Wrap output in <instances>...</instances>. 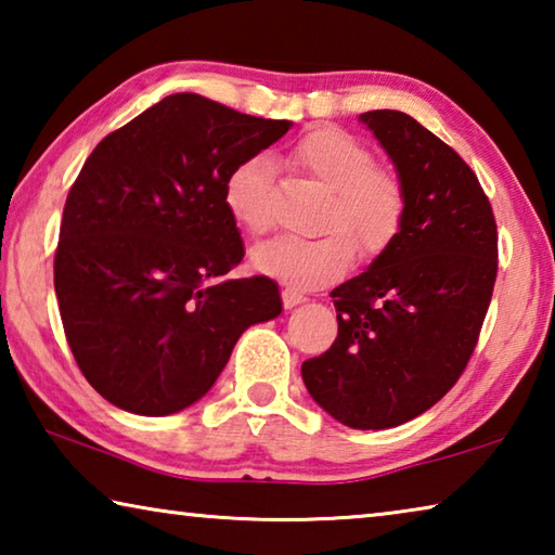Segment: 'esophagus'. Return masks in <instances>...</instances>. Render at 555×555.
<instances>
[{
	"label": "esophagus",
	"instance_id": "1",
	"mask_svg": "<svg viewBox=\"0 0 555 555\" xmlns=\"http://www.w3.org/2000/svg\"><path fill=\"white\" fill-rule=\"evenodd\" d=\"M281 300H284V308H296L298 304H304L306 296L300 294V291L286 286L284 291H281Z\"/></svg>",
	"mask_w": 555,
	"mask_h": 555
}]
</instances>
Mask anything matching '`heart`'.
Instances as JSON below:
<instances>
[{
    "label": "heart",
    "instance_id": "heart-1",
    "mask_svg": "<svg viewBox=\"0 0 555 555\" xmlns=\"http://www.w3.org/2000/svg\"><path fill=\"white\" fill-rule=\"evenodd\" d=\"M294 171L327 191L311 240L276 237L251 249V267L298 286H315L343 276L352 264L354 244L364 257L379 255L397 237L403 220V188L360 139L337 127H318L296 139L286 156ZM224 208L249 234L274 224L271 164L264 154L242 158L224 181Z\"/></svg>",
    "mask_w": 555,
    "mask_h": 555
}]
</instances>
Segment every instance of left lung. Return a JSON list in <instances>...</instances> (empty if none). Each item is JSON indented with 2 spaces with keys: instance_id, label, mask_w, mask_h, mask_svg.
Wrapping results in <instances>:
<instances>
[{
  "instance_id": "8db88e82",
  "label": "left lung",
  "mask_w": 555,
  "mask_h": 555,
  "mask_svg": "<svg viewBox=\"0 0 555 555\" xmlns=\"http://www.w3.org/2000/svg\"><path fill=\"white\" fill-rule=\"evenodd\" d=\"M391 158L403 220L387 249L331 291L337 337L300 374L335 421L379 430L421 416L473 354L496 279V224L480 181L446 142L397 109L360 115Z\"/></svg>"
}]
</instances>
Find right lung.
Here are the masks:
<instances>
[{"mask_svg":"<svg viewBox=\"0 0 555 555\" xmlns=\"http://www.w3.org/2000/svg\"><path fill=\"white\" fill-rule=\"evenodd\" d=\"M288 129L176 92L88 156L63 208L53 284L75 362L117 409L191 406L240 335L281 313L271 279H224L244 257L224 181Z\"/></svg>","mask_w":555,"mask_h":555,"instance_id":"obj_1","label":"right lung"}]
</instances>
